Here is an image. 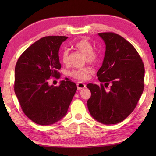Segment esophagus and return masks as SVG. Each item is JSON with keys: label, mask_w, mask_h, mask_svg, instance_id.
I'll return each mask as SVG.
<instances>
[{"label": "esophagus", "mask_w": 156, "mask_h": 156, "mask_svg": "<svg viewBox=\"0 0 156 156\" xmlns=\"http://www.w3.org/2000/svg\"><path fill=\"white\" fill-rule=\"evenodd\" d=\"M86 84H84L83 82H79L77 83V88H78V90H82V89H83L84 88H86Z\"/></svg>", "instance_id": "34e87169"}]
</instances>
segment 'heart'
<instances>
[{
	"label": "heart",
	"instance_id": "obj_1",
	"mask_svg": "<svg viewBox=\"0 0 156 156\" xmlns=\"http://www.w3.org/2000/svg\"><path fill=\"white\" fill-rule=\"evenodd\" d=\"M72 48L77 51L84 54L83 62L88 64H94L99 58L98 52L93 49L92 43L86 38H82L76 41L72 45ZM61 61L64 65H68L69 62V53L68 50H64L61 54ZM91 69L87 66L80 68L73 69L69 72L71 77L78 80H86L90 76Z\"/></svg>",
	"mask_w": 156,
	"mask_h": 156
}]
</instances>
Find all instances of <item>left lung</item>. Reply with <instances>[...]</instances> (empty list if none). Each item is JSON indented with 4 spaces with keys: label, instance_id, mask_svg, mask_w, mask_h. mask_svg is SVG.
Instances as JSON below:
<instances>
[{
    "label": "left lung",
    "instance_id": "obj_1",
    "mask_svg": "<svg viewBox=\"0 0 156 156\" xmlns=\"http://www.w3.org/2000/svg\"><path fill=\"white\" fill-rule=\"evenodd\" d=\"M98 35L106 45L104 60L97 74L102 83L87 84L91 92L88 108L101 123L117 124L133 112L143 93L144 65L133 45L121 35L112 32ZM109 84L110 88L106 90Z\"/></svg>",
    "mask_w": 156,
    "mask_h": 156
}]
</instances>
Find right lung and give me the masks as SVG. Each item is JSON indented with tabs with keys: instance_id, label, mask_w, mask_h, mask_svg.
Returning a JSON list of instances; mask_svg holds the SVG:
<instances>
[{
	"instance_id": "add662e5",
	"label": "right lung",
	"mask_w": 156,
	"mask_h": 156,
	"mask_svg": "<svg viewBox=\"0 0 156 156\" xmlns=\"http://www.w3.org/2000/svg\"><path fill=\"white\" fill-rule=\"evenodd\" d=\"M68 38L42 37L29 46L16 64L15 94L25 115L38 125H51L64 117L77 90L68 78L57 87L48 84L49 78H60L59 49Z\"/></svg>"
}]
</instances>
